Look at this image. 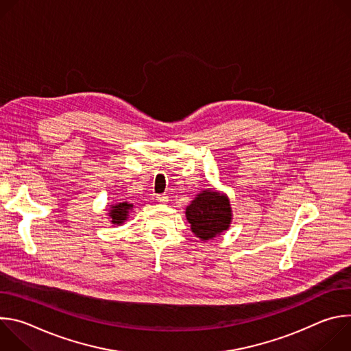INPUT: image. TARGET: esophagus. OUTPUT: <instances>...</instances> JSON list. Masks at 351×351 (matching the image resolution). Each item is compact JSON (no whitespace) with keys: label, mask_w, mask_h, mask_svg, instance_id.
<instances>
[{"label":"esophagus","mask_w":351,"mask_h":351,"mask_svg":"<svg viewBox=\"0 0 351 351\" xmlns=\"http://www.w3.org/2000/svg\"><path fill=\"white\" fill-rule=\"evenodd\" d=\"M157 202L161 204H167L168 203V195L167 194H158L157 195Z\"/></svg>","instance_id":"34e87169"}]
</instances>
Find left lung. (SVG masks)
I'll use <instances>...</instances> for the list:
<instances>
[{"label": "left lung", "instance_id": "1", "mask_svg": "<svg viewBox=\"0 0 351 351\" xmlns=\"http://www.w3.org/2000/svg\"><path fill=\"white\" fill-rule=\"evenodd\" d=\"M186 219L195 237L202 241L213 240L226 232L233 214L226 193L217 189L199 191L186 207Z\"/></svg>", "mask_w": 351, "mask_h": 351}]
</instances>
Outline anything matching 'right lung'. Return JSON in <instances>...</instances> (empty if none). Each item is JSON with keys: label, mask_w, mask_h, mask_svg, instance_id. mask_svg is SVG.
<instances>
[{"label": "right lung", "mask_w": 351, "mask_h": 351, "mask_svg": "<svg viewBox=\"0 0 351 351\" xmlns=\"http://www.w3.org/2000/svg\"><path fill=\"white\" fill-rule=\"evenodd\" d=\"M132 210H133V204H130V203H128V202L110 206V208H108V218H110V222H111L114 226H121V225H123V223L128 221L129 214L132 213Z\"/></svg>", "instance_id": "add662e5"}]
</instances>
